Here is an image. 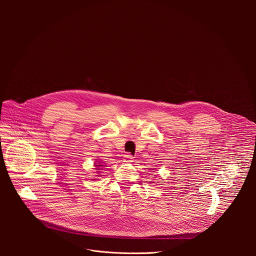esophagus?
<instances>
[{
  "label": "esophagus",
  "mask_w": 256,
  "mask_h": 256,
  "mask_svg": "<svg viewBox=\"0 0 256 256\" xmlns=\"http://www.w3.org/2000/svg\"><path fill=\"white\" fill-rule=\"evenodd\" d=\"M134 161V156H132L130 154H124V162H132Z\"/></svg>",
  "instance_id": "obj_1"
}]
</instances>
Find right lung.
<instances>
[{"instance_id":"obj_1","label":"right lung","mask_w":256,"mask_h":256,"mask_svg":"<svg viewBox=\"0 0 256 256\" xmlns=\"http://www.w3.org/2000/svg\"><path fill=\"white\" fill-rule=\"evenodd\" d=\"M96 166H97V167H100V166H101V165H96ZM97 169H98V168H97Z\"/></svg>"}]
</instances>
